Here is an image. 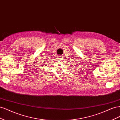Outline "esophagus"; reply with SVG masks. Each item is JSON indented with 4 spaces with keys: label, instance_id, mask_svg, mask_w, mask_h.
<instances>
[{
    "label": "esophagus",
    "instance_id": "obj_1",
    "mask_svg": "<svg viewBox=\"0 0 120 120\" xmlns=\"http://www.w3.org/2000/svg\"><path fill=\"white\" fill-rule=\"evenodd\" d=\"M61 59V56H59V60H60Z\"/></svg>",
    "mask_w": 120,
    "mask_h": 120
}]
</instances>
